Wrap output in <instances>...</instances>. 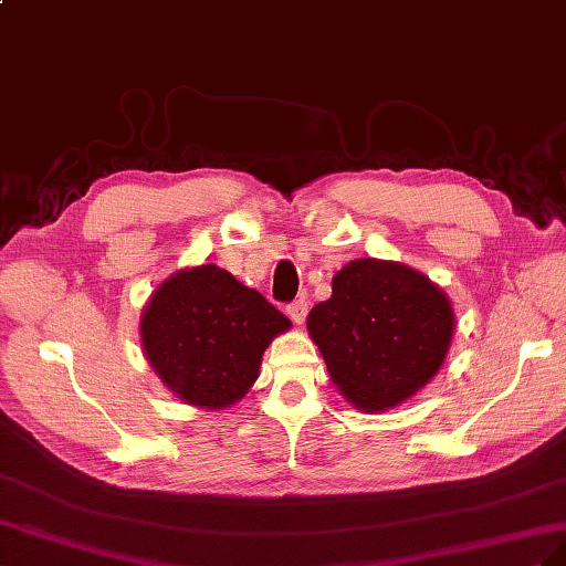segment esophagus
Instances as JSON below:
<instances>
[{
    "instance_id": "obj_1",
    "label": "esophagus",
    "mask_w": 566,
    "mask_h": 566,
    "mask_svg": "<svg viewBox=\"0 0 566 566\" xmlns=\"http://www.w3.org/2000/svg\"><path fill=\"white\" fill-rule=\"evenodd\" d=\"M286 315L292 317L296 325H303V319H305V315H308V303L305 301H294V303H289L286 305Z\"/></svg>"
}]
</instances>
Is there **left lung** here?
<instances>
[{"label":"left lung","instance_id":"left-lung-1","mask_svg":"<svg viewBox=\"0 0 566 566\" xmlns=\"http://www.w3.org/2000/svg\"><path fill=\"white\" fill-rule=\"evenodd\" d=\"M455 329L453 305L417 270L358 258L334 274L308 334L336 389L377 412L415 396L439 373Z\"/></svg>","mask_w":566,"mask_h":566}]
</instances>
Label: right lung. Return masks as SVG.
I'll list each match as a JSON object with an SVG mask.
<instances>
[{"instance_id":"obj_1","label":"right lung","mask_w":566,"mask_h":566,"mask_svg":"<svg viewBox=\"0 0 566 566\" xmlns=\"http://www.w3.org/2000/svg\"><path fill=\"white\" fill-rule=\"evenodd\" d=\"M292 327L255 289L208 263L170 274L142 313L154 373L189 406L230 408L258 379L263 353Z\"/></svg>"}]
</instances>
